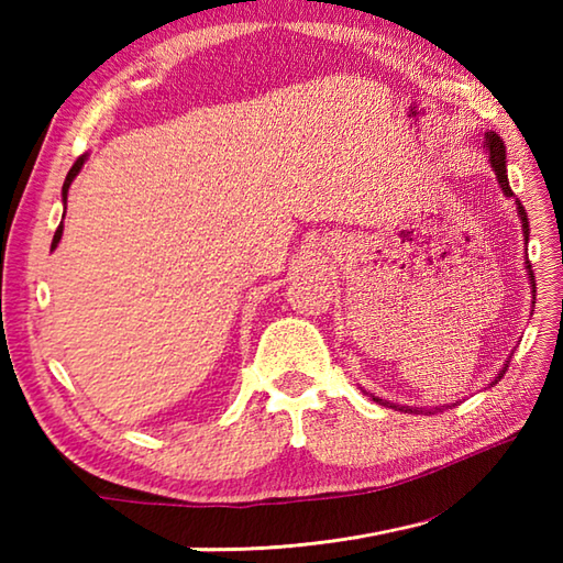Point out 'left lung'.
I'll return each mask as SVG.
<instances>
[{"mask_svg":"<svg viewBox=\"0 0 563 563\" xmlns=\"http://www.w3.org/2000/svg\"><path fill=\"white\" fill-rule=\"evenodd\" d=\"M487 148H489L492 168H494V174H497V180H499L501 190L507 196H514L511 194V186H509V178H507V151H504V141L499 139V133H494V131L487 133ZM517 208H519V218H521V225H523V235H527V241H529V218H527V211H523V206L519 201H517ZM527 271H529V278H531V292L537 295V283H533V273H531V263L529 261H527ZM507 367L501 369L499 377L494 379V383H499V379L504 377V373H507ZM373 399H377V397H373ZM377 402H383V399H377ZM389 407H395V405H389ZM395 409H399V407H395ZM402 409H405V412H412V409H407V407H402ZM415 412H422V409H415Z\"/></svg>","mask_w":563,"mask_h":563,"instance_id":"8db88e82","label":"left lung"}]
</instances>
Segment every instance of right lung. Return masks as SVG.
Listing matches in <instances>:
<instances>
[{
    "label": "right lung",
    "instance_id": "obj_1",
    "mask_svg": "<svg viewBox=\"0 0 563 563\" xmlns=\"http://www.w3.org/2000/svg\"><path fill=\"white\" fill-rule=\"evenodd\" d=\"M84 166V156H79L74 161V166L69 168V174H66V180H64V186H62V196H64V203H66V190H69V186H71V180H74V176L79 174V168ZM62 231H64V225H59L56 228V233H54V241H52V247H56V243L62 241Z\"/></svg>",
    "mask_w": 563,
    "mask_h": 563
}]
</instances>
